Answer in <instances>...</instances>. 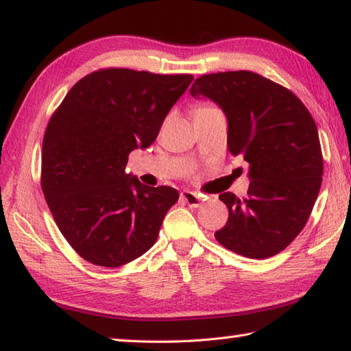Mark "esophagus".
<instances>
[{
    "instance_id": "obj_1",
    "label": "esophagus",
    "mask_w": 351,
    "mask_h": 351,
    "mask_svg": "<svg viewBox=\"0 0 351 351\" xmlns=\"http://www.w3.org/2000/svg\"><path fill=\"white\" fill-rule=\"evenodd\" d=\"M181 199H182V202L190 205L191 208H199L204 202L202 196L197 195V193H195V191H189V190L181 193Z\"/></svg>"
}]
</instances>
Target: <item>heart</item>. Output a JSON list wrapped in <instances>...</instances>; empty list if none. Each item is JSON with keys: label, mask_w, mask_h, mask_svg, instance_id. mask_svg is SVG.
I'll return each instance as SVG.
<instances>
[{"label": "heart", "mask_w": 351, "mask_h": 351, "mask_svg": "<svg viewBox=\"0 0 351 351\" xmlns=\"http://www.w3.org/2000/svg\"><path fill=\"white\" fill-rule=\"evenodd\" d=\"M206 108H211V107H208V106H202V107H197V108L195 110V113H197V111H204V110H206Z\"/></svg>", "instance_id": "b5f03b06"}]
</instances>
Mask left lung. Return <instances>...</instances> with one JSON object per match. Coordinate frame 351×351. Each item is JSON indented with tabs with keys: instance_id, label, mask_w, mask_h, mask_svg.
<instances>
[{
	"instance_id": "obj_1",
	"label": "left lung",
	"mask_w": 351,
	"mask_h": 351,
	"mask_svg": "<svg viewBox=\"0 0 351 351\" xmlns=\"http://www.w3.org/2000/svg\"><path fill=\"white\" fill-rule=\"evenodd\" d=\"M195 99L217 104L228 119V149L249 164L247 197L223 193L229 219L217 241L243 256L264 259L289 245L318 197L323 156L317 125L297 96L249 71L199 77Z\"/></svg>"
}]
</instances>
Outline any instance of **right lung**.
I'll return each mask as SVG.
<instances>
[{"instance_id":"1","label":"right lung","mask_w":351,"mask_h":351,"mask_svg":"<svg viewBox=\"0 0 351 351\" xmlns=\"http://www.w3.org/2000/svg\"><path fill=\"white\" fill-rule=\"evenodd\" d=\"M193 75L104 69L80 80L52 114L42 146V190L80 256L121 267L152 247L175 189L125 173L134 149L154 143Z\"/></svg>"}]
</instances>
